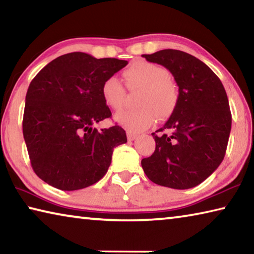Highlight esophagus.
<instances>
[{"mask_svg":"<svg viewBox=\"0 0 254 254\" xmlns=\"http://www.w3.org/2000/svg\"><path fill=\"white\" fill-rule=\"evenodd\" d=\"M127 140L128 141H133V140H135L136 137H137L136 133H132V132H127Z\"/></svg>","mask_w":254,"mask_h":254,"instance_id":"obj_1","label":"esophagus"}]
</instances>
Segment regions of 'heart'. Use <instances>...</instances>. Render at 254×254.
Wrapping results in <instances>:
<instances>
[{
    "mask_svg": "<svg viewBox=\"0 0 254 254\" xmlns=\"http://www.w3.org/2000/svg\"><path fill=\"white\" fill-rule=\"evenodd\" d=\"M128 88H142L137 109H126L115 115L120 126L132 132L145 130L156 122L157 115L166 119L173 113L178 101L177 86L169 72L156 64L137 60L123 71ZM101 94L105 104L114 110L121 109L126 100V88L115 76L102 84Z\"/></svg>",
    "mask_w": 254,
    "mask_h": 254,
    "instance_id": "1",
    "label": "heart"
}]
</instances>
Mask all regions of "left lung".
<instances>
[{"mask_svg": "<svg viewBox=\"0 0 254 254\" xmlns=\"http://www.w3.org/2000/svg\"><path fill=\"white\" fill-rule=\"evenodd\" d=\"M142 57L167 68L179 94L168 121L152 133L156 150L141 165L154 184L192 188L209 177L225 156L232 115L224 86L206 64L184 51L165 49Z\"/></svg>", "mask_w": 254, "mask_h": 254, "instance_id": "1", "label": "left lung"}]
</instances>
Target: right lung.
Wrapping results in <instances>:
<instances>
[{
	"instance_id": "right-lung-1",
	"label": "right lung",
	"mask_w": 254,
	"mask_h": 254,
	"mask_svg": "<svg viewBox=\"0 0 254 254\" xmlns=\"http://www.w3.org/2000/svg\"><path fill=\"white\" fill-rule=\"evenodd\" d=\"M127 65V60L70 53L50 62L30 83L23 137L33 171L45 183L69 191L104 177L114 148L127 140L119 126L94 127L112 115L101 88Z\"/></svg>"
}]
</instances>
